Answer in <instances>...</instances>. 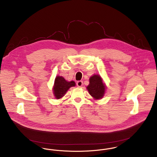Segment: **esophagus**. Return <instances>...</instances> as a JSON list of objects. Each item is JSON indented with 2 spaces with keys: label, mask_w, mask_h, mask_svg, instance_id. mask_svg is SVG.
I'll list each match as a JSON object with an SVG mask.
<instances>
[{
  "label": "esophagus",
  "mask_w": 157,
  "mask_h": 157,
  "mask_svg": "<svg viewBox=\"0 0 157 157\" xmlns=\"http://www.w3.org/2000/svg\"><path fill=\"white\" fill-rule=\"evenodd\" d=\"M83 84V82L81 81H79L76 82V85L78 86V87H81L82 86V85Z\"/></svg>",
  "instance_id": "esophagus-1"
}]
</instances>
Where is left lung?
Segmentation results:
<instances>
[{"instance_id": "left-lung-1", "label": "left lung", "mask_w": 157, "mask_h": 157, "mask_svg": "<svg viewBox=\"0 0 157 157\" xmlns=\"http://www.w3.org/2000/svg\"><path fill=\"white\" fill-rule=\"evenodd\" d=\"M90 94L94 99L98 100L104 96L106 86L100 75H94L90 78V84L86 87Z\"/></svg>"}]
</instances>
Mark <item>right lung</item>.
<instances>
[{"instance_id":"obj_1","label":"right lung","mask_w":157,"mask_h":157,"mask_svg":"<svg viewBox=\"0 0 157 157\" xmlns=\"http://www.w3.org/2000/svg\"><path fill=\"white\" fill-rule=\"evenodd\" d=\"M75 86V82L74 81H67L65 79L60 76H56L54 81V85L53 86V93L54 96L57 99L61 98L64 96L67 90L72 86Z\"/></svg>"}]
</instances>
